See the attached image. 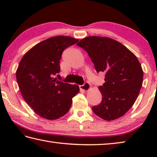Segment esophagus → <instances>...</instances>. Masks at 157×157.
I'll return each instance as SVG.
<instances>
[{
    "label": "esophagus",
    "mask_w": 157,
    "mask_h": 157,
    "mask_svg": "<svg viewBox=\"0 0 157 157\" xmlns=\"http://www.w3.org/2000/svg\"><path fill=\"white\" fill-rule=\"evenodd\" d=\"M79 89L81 90H83L84 91H89L90 89H91V84L86 82L83 85H80L79 86Z\"/></svg>",
    "instance_id": "1"
}]
</instances>
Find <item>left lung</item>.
<instances>
[{
	"label": "left lung",
	"mask_w": 157,
	"mask_h": 157,
	"mask_svg": "<svg viewBox=\"0 0 157 157\" xmlns=\"http://www.w3.org/2000/svg\"><path fill=\"white\" fill-rule=\"evenodd\" d=\"M88 53L98 73H105L100 104L92 110L103 120L124 116L136 100L143 80L141 65L134 53L106 36H89L77 44Z\"/></svg>",
	"instance_id": "left-lung-1"
}]
</instances>
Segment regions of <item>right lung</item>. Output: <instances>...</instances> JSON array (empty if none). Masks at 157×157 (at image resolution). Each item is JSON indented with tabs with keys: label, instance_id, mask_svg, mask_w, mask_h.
<instances>
[{
	"label": "right lung",
	"instance_id": "add662e5",
	"mask_svg": "<svg viewBox=\"0 0 157 157\" xmlns=\"http://www.w3.org/2000/svg\"><path fill=\"white\" fill-rule=\"evenodd\" d=\"M78 41L68 36L50 37L29 50L18 64L16 76L21 95L41 118L52 121L64 116L79 91L78 85L55 78L60 71L63 51Z\"/></svg>",
	"mask_w": 157,
	"mask_h": 157
}]
</instances>
